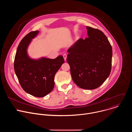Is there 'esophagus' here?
I'll return each instance as SVG.
<instances>
[{"instance_id": "esophagus-1", "label": "esophagus", "mask_w": 132, "mask_h": 132, "mask_svg": "<svg viewBox=\"0 0 132 132\" xmlns=\"http://www.w3.org/2000/svg\"><path fill=\"white\" fill-rule=\"evenodd\" d=\"M63 57H64V59L65 61H66V59H67V55L66 54H64L63 55Z\"/></svg>"}]
</instances>
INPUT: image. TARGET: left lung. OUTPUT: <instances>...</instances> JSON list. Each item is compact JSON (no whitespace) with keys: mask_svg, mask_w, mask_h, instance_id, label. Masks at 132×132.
I'll return each mask as SVG.
<instances>
[{"mask_svg":"<svg viewBox=\"0 0 132 132\" xmlns=\"http://www.w3.org/2000/svg\"><path fill=\"white\" fill-rule=\"evenodd\" d=\"M88 37L79 39L67 51V62L73 82L88 90L100 87L111 70L112 48L100 30L86 27Z\"/></svg>","mask_w":132,"mask_h":132,"instance_id":"8db88e82","label":"left lung"}]
</instances>
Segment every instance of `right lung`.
<instances>
[{
	"mask_svg": "<svg viewBox=\"0 0 132 132\" xmlns=\"http://www.w3.org/2000/svg\"><path fill=\"white\" fill-rule=\"evenodd\" d=\"M39 32H31L22 39L15 54L14 69L22 89L32 96L41 98L53 89L55 75L64 60L62 55L55 59L42 57L34 60L29 57L28 47Z\"/></svg>",
	"mask_w": 132,
	"mask_h": 132,
	"instance_id": "1",
	"label": "right lung"
}]
</instances>
